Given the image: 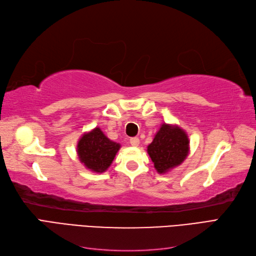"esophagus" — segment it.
Here are the masks:
<instances>
[{
  "instance_id": "obj_1",
  "label": "esophagus",
  "mask_w": 256,
  "mask_h": 256,
  "mask_svg": "<svg viewBox=\"0 0 256 256\" xmlns=\"http://www.w3.org/2000/svg\"><path fill=\"white\" fill-rule=\"evenodd\" d=\"M130 144H131V146L136 147V146H138V144H140V140H138V138H130Z\"/></svg>"
}]
</instances>
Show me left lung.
Returning a JSON list of instances; mask_svg holds the SVG:
<instances>
[{
    "label": "left lung",
    "mask_w": 256,
    "mask_h": 256,
    "mask_svg": "<svg viewBox=\"0 0 256 256\" xmlns=\"http://www.w3.org/2000/svg\"><path fill=\"white\" fill-rule=\"evenodd\" d=\"M154 166L164 174L182 164L189 154V138L187 134L176 125L164 124L147 146Z\"/></svg>",
    "instance_id": "1"
}]
</instances>
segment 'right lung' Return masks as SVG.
Segmentation results:
<instances>
[{
    "label": "right lung",
    "instance_id": "right-lung-1",
    "mask_svg": "<svg viewBox=\"0 0 256 256\" xmlns=\"http://www.w3.org/2000/svg\"><path fill=\"white\" fill-rule=\"evenodd\" d=\"M120 145L106 138L102 129L96 127L84 134L76 145L81 164L92 172L102 173L108 170L114 160Z\"/></svg>",
    "mask_w": 256,
    "mask_h": 256
}]
</instances>
